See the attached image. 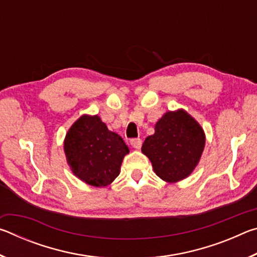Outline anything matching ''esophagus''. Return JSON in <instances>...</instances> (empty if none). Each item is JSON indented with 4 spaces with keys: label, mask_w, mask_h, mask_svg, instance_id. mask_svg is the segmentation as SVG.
Listing matches in <instances>:
<instances>
[{
    "label": "esophagus",
    "mask_w": 257,
    "mask_h": 257,
    "mask_svg": "<svg viewBox=\"0 0 257 257\" xmlns=\"http://www.w3.org/2000/svg\"><path fill=\"white\" fill-rule=\"evenodd\" d=\"M130 144L134 147L135 150H141L142 147V139L141 138H134L130 141Z\"/></svg>",
    "instance_id": "obj_1"
}]
</instances>
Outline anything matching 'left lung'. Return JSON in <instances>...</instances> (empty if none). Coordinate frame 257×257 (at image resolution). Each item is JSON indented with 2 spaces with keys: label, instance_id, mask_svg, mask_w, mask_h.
Returning a JSON list of instances; mask_svg holds the SVG:
<instances>
[{
  "label": "left lung",
  "instance_id": "8db88e82",
  "mask_svg": "<svg viewBox=\"0 0 257 257\" xmlns=\"http://www.w3.org/2000/svg\"><path fill=\"white\" fill-rule=\"evenodd\" d=\"M155 133L146 137L143 154L150 159L161 179L178 182L191 175L205 146V133L188 112L168 111L155 123Z\"/></svg>",
  "mask_w": 257,
  "mask_h": 257
}]
</instances>
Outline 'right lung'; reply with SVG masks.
Listing matches in <instances>:
<instances>
[{
    "label": "right lung",
    "instance_id": "right-lung-1",
    "mask_svg": "<svg viewBox=\"0 0 257 257\" xmlns=\"http://www.w3.org/2000/svg\"><path fill=\"white\" fill-rule=\"evenodd\" d=\"M63 150L78 179L94 187L110 185L120 175L128 146L96 115L84 114L68 130Z\"/></svg>",
    "mask_w": 257,
    "mask_h": 257
}]
</instances>
